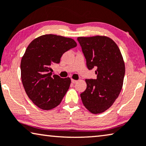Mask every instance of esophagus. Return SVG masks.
<instances>
[{"instance_id":"1","label":"esophagus","mask_w":146,"mask_h":146,"mask_svg":"<svg viewBox=\"0 0 146 146\" xmlns=\"http://www.w3.org/2000/svg\"><path fill=\"white\" fill-rule=\"evenodd\" d=\"M77 80H75V79H71V82H72V83H75L76 82H77Z\"/></svg>"}]
</instances>
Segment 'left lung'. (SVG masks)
I'll list each match as a JSON object with an SVG mask.
<instances>
[{
	"label": "left lung",
	"instance_id": "left-lung-1",
	"mask_svg": "<svg viewBox=\"0 0 146 146\" xmlns=\"http://www.w3.org/2000/svg\"><path fill=\"white\" fill-rule=\"evenodd\" d=\"M89 70L95 67L96 79H85L87 89L81 94L83 105L93 114L111 106L122 90L125 65L120 50L104 36L78 37Z\"/></svg>",
	"mask_w": 146,
	"mask_h": 146
}]
</instances>
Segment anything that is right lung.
I'll return each instance as SVG.
<instances>
[{
  "instance_id": "right-lung-1",
  "label": "right lung",
  "mask_w": 146,
  "mask_h": 146,
  "mask_svg": "<svg viewBox=\"0 0 146 146\" xmlns=\"http://www.w3.org/2000/svg\"><path fill=\"white\" fill-rule=\"evenodd\" d=\"M76 46L71 38L46 34L34 39L26 48L20 63L22 82L28 97L41 109L56 107L68 91L70 78L52 76L51 65L59 63L63 53Z\"/></svg>"
}]
</instances>
